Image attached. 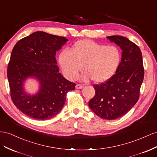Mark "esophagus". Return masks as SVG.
<instances>
[{
  "instance_id": "obj_1",
  "label": "esophagus",
  "mask_w": 157,
  "mask_h": 157,
  "mask_svg": "<svg viewBox=\"0 0 157 157\" xmlns=\"http://www.w3.org/2000/svg\"><path fill=\"white\" fill-rule=\"evenodd\" d=\"M76 88L77 89H81V88H83V86L82 85H81V84H77V85H76Z\"/></svg>"
}]
</instances>
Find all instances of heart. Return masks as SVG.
<instances>
[{"label": "heart", "mask_w": 157, "mask_h": 157, "mask_svg": "<svg viewBox=\"0 0 157 157\" xmlns=\"http://www.w3.org/2000/svg\"><path fill=\"white\" fill-rule=\"evenodd\" d=\"M121 59L120 49L116 46L84 39L74 44L71 52L63 50L59 56V63L63 74L69 80L77 78L83 66L82 80L92 79L96 83H103L116 73Z\"/></svg>", "instance_id": "heart-1"}]
</instances>
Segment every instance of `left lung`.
I'll list each match as a JSON object with an SVG mask.
<instances>
[{"instance_id":"1","label":"left lung","mask_w":157,"mask_h":157,"mask_svg":"<svg viewBox=\"0 0 157 157\" xmlns=\"http://www.w3.org/2000/svg\"><path fill=\"white\" fill-rule=\"evenodd\" d=\"M122 50L120 65L106 82L94 84L95 95L89 101L90 108L98 117L113 120L124 116L137 103L144 78L141 49L127 37H107Z\"/></svg>"}]
</instances>
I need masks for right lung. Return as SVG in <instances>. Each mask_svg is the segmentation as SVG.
Wrapping results in <instances>:
<instances>
[{
    "label": "right lung",
    "instance_id": "1",
    "mask_svg": "<svg viewBox=\"0 0 157 157\" xmlns=\"http://www.w3.org/2000/svg\"><path fill=\"white\" fill-rule=\"evenodd\" d=\"M68 40L64 37L36 32L19 40L12 51L7 69L12 101L20 112L37 120L56 116L64 106L67 93L76 84L59 73L56 52ZM36 78L40 90L36 95L25 92L23 82Z\"/></svg>",
    "mask_w": 157,
    "mask_h": 157
}]
</instances>
